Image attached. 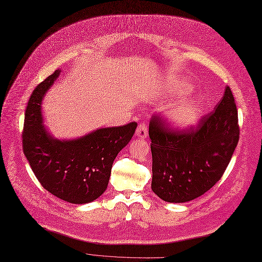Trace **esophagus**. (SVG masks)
<instances>
[{"instance_id": "esophagus-1", "label": "esophagus", "mask_w": 262, "mask_h": 262, "mask_svg": "<svg viewBox=\"0 0 262 262\" xmlns=\"http://www.w3.org/2000/svg\"><path fill=\"white\" fill-rule=\"evenodd\" d=\"M136 136L138 137V138H141V139L146 138V137H147V127H146L144 123H140L138 127H137Z\"/></svg>"}]
</instances>
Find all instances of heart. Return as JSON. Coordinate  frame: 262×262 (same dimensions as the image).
<instances>
[{"label":"heart","mask_w":262,"mask_h":262,"mask_svg":"<svg viewBox=\"0 0 262 262\" xmlns=\"http://www.w3.org/2000/svg\"><path fill=\"white\" fill-rule=\"evenodd\" d=\"M191 87L186 81H181L174 91L187 93ZM167 118L172 126L176 128H189L195 125L203 115V105L201 101L193 96L176 101L167 110Z\"/></svg>","instance_id":"obj_1"}]
</instances>
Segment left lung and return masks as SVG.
I'll list each match as a JSON object with an SVG mask.
<instances>
[{"instance_id": "1", "label": "left lung", "mask_w": 262, "mask_h": 262, "mask_svg": "<svg viewBox=\"0 0 262 262\" xmlns=\"http://www.w3.org/2000/svg\"><path fill=\"white\" fill-rule=\"evenodd\" d=\"M238 112L229 87L214 112L195 128L174 132L153 116L148 136L153 158L152 190L164 202L194 200L221 180L239 141Z\"/></svg>"}]
</instances>
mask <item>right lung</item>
Listing matches in <instances>:
<instances>
[{"label":"right lung","instance_id":"right-lung-1","mask_svg":"<svg viewBox=\"0 0 262 262\" xmlns=\"http://www.w3.org/2000/svg\"><path fill=\"white\" fill-rule=\"evenodd\" d=\"M56 70L35 88L25 110L23 152L37 180L50 193L71 204H87L107 189L113 162L135 134L137 123L95 129L75 139L53 137L43 123L45 95Z\"/></svg>","mask_w":262,"mask_h":262}]
</instances>
